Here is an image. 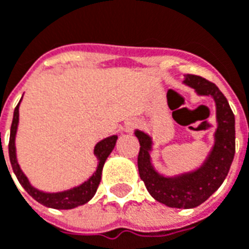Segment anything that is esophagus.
<instances>
[{
  "mask_svg": "<svg viewBox=\"0 0 249 249\" xmlns=\"http://www.w3.org/2000/svg\"><path fill=\"white\" fill-rule=\"evenodd\" d=\"M135 121H132V120H130V121H126V123H125V132H128V133H129V132H132V130H133V128H135Z\"/></svg>",
  "mask_w": 249,
  "mask_h": 249,
  "instance_id": "esophagus-1",
  "label": "esophagus"
}]
</instances>
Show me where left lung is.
Instances as JSON below:
<instances>
[{"label":"left lung","instance_id":"left-lung-1","mask_svg":"<svg viewBox=\"0 0 249 249\" xmlns=\"http://www.w3.org/2000/svg\"><path fill=\"white\" fill-rule=\"evenodd\" d=\"M183 82L193 88L198 96H211L216 105L214 142L203 164L191 172L165 176L152 164L151 136L139 129L135 130V135L140 141L139 173L152 197L171 208L189 209L212 196L230 172L235 156V116L224 94L214 84L195 74H187Z\"/></svg>","mask_w":249,"mask_h":249}]
</instances>
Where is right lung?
Instances as JSON below:
<instances>
[{
    "instance_id": "1",
    "label": "right lung",
    "mask_w": 249,
    "mask_h": 249,
    "mask_svg": "<svg viewBox=\"0 0 249 249\" xmlns=\"http://www.w3.org/2000/svg\"><path fill=\"white\" fill-rule=\"evenodd\" d=\"M21 100H19L18 105L14 109L13 121H12V128H10V139H9V159H10V164H12V168H13V172L16 175L17 180L19 181V184L24 187L25 191L29 193L36 201H38V203L45 205L48 208L73 209L76 208V207L87 204L94 196L96 191H97L98 184L101 181V173H103L104 164H105L107 159L110 155V152L114 149L116 141H117V136H109V137L98 141L97 144H96L93 153H94V156L97 157L98 164L94 173H93L90 178H88L87 181H84V183L77 185V187L71 188V189L61 191V192H44V191H40V189H37V188L33 187L30 184L29 178H26V175L22 172V169H21L18 164V160H17V153H16V135H17V129H18V109ZM5 164H6V161H5Z\"/></svg>"
}]
</instances>
